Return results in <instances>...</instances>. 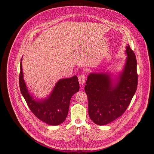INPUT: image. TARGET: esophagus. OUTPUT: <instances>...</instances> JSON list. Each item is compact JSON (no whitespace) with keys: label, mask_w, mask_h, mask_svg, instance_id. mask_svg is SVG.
Returning <instances> with one entry per match:
<instances>
[{"label":"esophagus","mask_w":154,"mask_h":154,"mask_svg":"<svg viewBox=\"0 0 154 154\" xmlns=\"http://www.w3.org/2000/svg\"><path fill=\"white\" fill-rule=\"evenodd\" d=\"M78 79L79 81V83L81 85H83L85 82V79H86V77L83 74H81L79 75L78 77Z\"/></svg>","instance_id":"obj_1"}]
</instances>
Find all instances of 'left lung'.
<instances>
[{
    "label": "left lung",
    "instance_id": "1",
    "mask_svg": "<svg viewBox=\"0 0 154 154\" xmlns=\"http://www.w3.org/2000/svg\"><path fill=\"white\" fill-rule=\"evenodd\" d=\"M125 51L126 63L115 85L109 74L91 73L87 78L85 91L88 99L89 116L97 125L107 124L120 117L137 91L136 56L128 45Z\"/></svg>",
    "mask_w": 154,
    "mask_h": 154
}]
</instances>
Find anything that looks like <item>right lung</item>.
<instances>
[{"label":"right lung","instance_id":"obj_1","mask_svg":"<svg viewBox=\"0 0 154 154\" xmlns=\"http://www.w3.org/2000/svg\"><path fill=\"white\" fill-rule=\"evenodd\" d=\"M21 61L22 59L19 79L20 90L30 110L36 118L49 125H57L61 124L68 116L71 97L79 90L77 77L75 75L60 80L48 99L36 101L28 92L23 79Z\"/></svg>","mask_w":154,"mask_h":154}]
</instances>
